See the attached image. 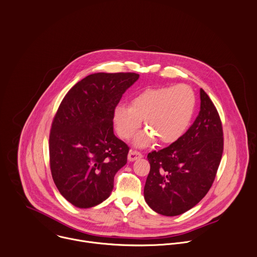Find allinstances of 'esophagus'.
<instances>
[{
  "label": "esophagus",
  "mask_w": 257,
  "mask_h": 257,
  "mask_svg": "<svg viewBox=\"0 0 257 257\" xmlns=\"http://www.w3.org/2000/svg\"><path fill=\"white\" fill-rule=\"evenodd\" d=\"M142 156L143 155H142V153L140 151H138V150H130V152L128 154V159L130 161H133V160H136L138 158H141Z\"/></svg>",
  "instance_id": "obj_1"
}]
</instances>
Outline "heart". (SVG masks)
I'll use <instances>...</instances> for the list:
<instances>
[{"instance_id":"1","label":"heart","mask_w":257,"mask_h":257,"mask_svg":"<svg viewBox=\"0 0 257 257\" xmlns=\"http://www.w3.org/2000/svg\"><path fill=\"white\" fill-rule=\"evenodd\" d=\"M196 101L194 90L184 83L146 89L131 99L130 106L114 108L113 124L121 138L130 139L144 119L147 130L137 136L138 146H146L155 138L160 144H172L189 128Z\"/></svg>"}]
</instances>
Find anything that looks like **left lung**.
Wrapping results in <instances>:
<instances>
[{
	"label": "left lung",
	"instance_id": "8db88e82",
	"mask_svg": "<svg viewBox=\"0 0 257 257\" xmlns=\"http://www.w3.org/2000/svg\"><path fill=\"white\" fill-rule=\"evenodd\" d=\"M201 110L175 143L147 155L150 170L144 199L158 214L178 216L195 207L209 192L221 162L224 137L219 113L203 89Z\"/></svg>",
	"mask_w": 257,
	"mask_h": 257
}]
</instances>
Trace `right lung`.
<instances>
[{
    "instance_id": "right-lung-1",
    "label": "right lung",
    "mask_w": 257,
    "mask_h": 257,
    "mask_svg": "<svg viewBox=\"0 0 257 257\" xmlns=\"http://www.w3.org/2000/svg\"><path fill=\"white\" fill-rule=\"evenodd\" d=\"M135 72H99L62 99L49 134V164L59 193L77 208L101 204L127 163L129 146L114 135L113 110L138 79Z\"/></svg>"
}]
</instances>
